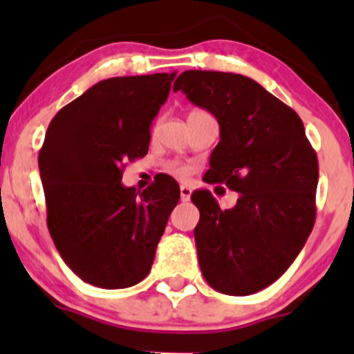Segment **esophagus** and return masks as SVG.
<instances>
[{
	"label": "esophagus",
	"instance_id": "obj_1",
	"mask_svg": "<svg viewBox=\"0 0 354 354\" xmlns=\"http://www.w3.org/2000/svg\"><path fill=\"white\" fill-rule=\"evenodd\" d=\"M192 197V188L187 187V185H183V187L180 188V198L181 202H188Z\"/></svg>",
	"mask_w": 354,
	"mask_h": 354
}]
</instances>
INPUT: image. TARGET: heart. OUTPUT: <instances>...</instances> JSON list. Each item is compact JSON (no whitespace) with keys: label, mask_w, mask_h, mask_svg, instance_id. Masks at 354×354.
<instances>
[{"label":"heart","mask_w":354,"mask_h":354,"mask_svg":"<svg viewBox=\"0 0 354 354\" xmlns=\"http://www.w3.org/2000/svg\"><path fill=\"white\" fill-rule=\"evenodd\" d=\"M169 171L173 174H176V176H187L188 174V167L183 166V164H178V162L169 164Z\"/></svg>","instance_id":"b5f03b06"}]
</instances>
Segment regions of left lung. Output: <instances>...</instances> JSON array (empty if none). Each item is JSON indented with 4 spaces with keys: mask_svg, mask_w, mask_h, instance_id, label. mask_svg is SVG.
I'll use <instances>...</instances> for the list:
<instances>
[{
    "mask_svg": "<svg viewBox=\"0 0 354 354\" xmlns=\"http://www.w3.org/2000/svg\"><path fill=\"white\" fill-rule=\"evenodd\" d=\"M173 91L219 121L221 140L203 181L238 192L231 209H221L207 190L192 195L200 210V270L216 291L253 295L286 272L312 233L317 154L298 114L252 78L188 70Z\"/></svg>",
    "mask_w": 354,
    "mask_h": 354,
    "instance_id": "1",
    "label": "left lung"
}]
</instances>
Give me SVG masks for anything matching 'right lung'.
Returning a JSON list of instances; mask_svg holds the SVG:
<instances>
[{
	"instance_id": "right-lung-1",
	"label": "right lung",
	"mask_w": 354,
	"mask_h": 354,
	"mask_svg": "<svg viewBox=\"0 0 354 354\" xmlns=\"http://www.w3.org/2000/svg\"><path fill=\"white\" fill-rule=\"evenodd\" d=\"M173 73L114 77L56 113L39 152L48 227L85 283L130 288L151 272L156 246L180 200L171 176L144 192L121 185L128 160L147 154L151 124Z\"/></svg>"
}]
</instances>
